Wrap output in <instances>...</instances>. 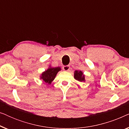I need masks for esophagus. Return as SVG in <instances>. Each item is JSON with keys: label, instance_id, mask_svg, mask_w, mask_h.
Returning <instances> with one entry per match:
<instances>
[{"label": "esophagus", "instance_id": "esophagus-1", "mask_svg": "<svg viewBox=\"0 0 129 129\" xmlns=\"http://www.w3.org/2000/svg\"><path fill=\"white\" fill-rule=\"evenodd\" d=\"M63 69L64 70V71H68V70L70 69V66H69V65L64 66L63 67Z\"/></svg>", "mask_w": 129, "mask_h": 129}]
</instances>
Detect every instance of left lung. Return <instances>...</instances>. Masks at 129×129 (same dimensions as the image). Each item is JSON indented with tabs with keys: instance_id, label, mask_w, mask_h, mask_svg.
<instances>
[{
	"instance_id": "obj_1",
	"label": "left lung",
	"mask_w": 129,
	"mask_h": 129,
	"mask_svg": "<svg viewBox=\"0 0 129 129\" xmlns=\"http://www.w3.org/2000/svg\"><path fill=\"white\" fill-rule=\"evenodd\" d=\"M74 77H75L76 80L79 81V82L84 81V75H83V73L81 71L76 70L75 73H74Z\"/></svg>"
}]
</instances>
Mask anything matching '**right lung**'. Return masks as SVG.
<instances>
[{"label":"right lung","mask_w":129,"mask_h":129,"mask_svg":"<svg viewBox=\"0 0 129 129\" xmlns=\"http://www.w3.org/2000/svg\"><path fill=\"white\" fill-rule=\"evenodd\" d=\"M60 68H49L47 70L42 73L41 79L47 84H51V83L55 78L57 72L60 70Z\"/></svg>","instance_id":"obj_1"}]
</instances>
